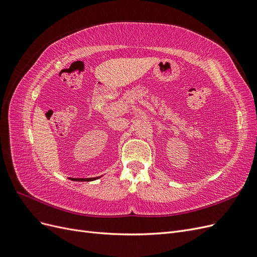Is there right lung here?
<instances>
[{"label": "right lung", "mask_w": 257, "mask_h": 257, "mask_svg": "<svg viewBox=\"0 0 257 257\" xmlns=\"http://www.w3.org/2000/svg\"><path fill=\"white\" fill-rule=\"evenodd\" d=\"M96 179H98V177H96V178H79V179L74 178V181H93V180H96Z\"/></svg>", "instance_id": "1"}]
</instances>
